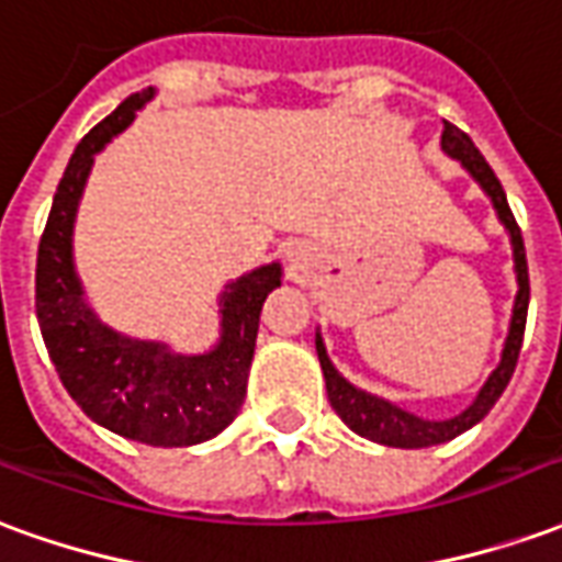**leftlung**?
I'll use <instances>...</instances> for the list:
<instances>
[{
    "mask_svg": "<svg viewBox=\"0 0 562 562\" xmlns=\"http://www.w3.org/2000/svg\"><path fill=\"white\" fill-rule=\"evenodd\" d=\"M442 149L448 156L460 159V165L479 180L484 192L494 201L499 220L512 234V249H515V270H518V297H515V313H512V328H508L506 349H503V361L496 367L491 379L484 382V389L479 391V397L472 403L467 413L454 415L448 422H424L418 415L403 413L401 406L382 401V397H373L367 391H358L355 385H349L346 379L334 370L328 352H325V342L322 337H316V352L318 361H322V373H325V385H328V401L334 406V413L340 415L342 422L352 427L358 436H367L373 442H382V446L394 448H427L439 446V442H448L454 439L463 430H470L472 424H479L484 415L491 413V406L499 401V394L506 391L508 379L515 373V364H518L520 342H524V328H527V306H530V273H527V252H524V237H520L518 222H515V213L508 207L506 192H503V183L496 180L494 168L484 161V156L475 149V144L470 140L467 132H460L458 126L446 123L442 128Z\"/></svg>",
    "mask_w": 562,
    "mask_h": 562,
    "instance_id": "obj_1",
    "label": "left lung"
}]
</instances>
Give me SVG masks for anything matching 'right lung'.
Here are the masks:
<instances>
[{"label":"right lung","mask_w":562,"mask_h":562,"mask_svg":"<svg viewBox=\"0 0 562 562\" xmlns=\"http://www.w3.org/2000/svg\"><path fill=\"white\" fill-rule=\"evenodd\" d=\"M153 87L132 92L90 128L56 186L35 265V313L56 373L92 422L147 446H195L234 422L246 397L261 304L280 285V265L246 273L222 294V340L207 355H173L132 340L92 313L71 265V228L95 153L135 120Z\"/></svg>","instance_id":"right-lung-1"}]
</instances>
